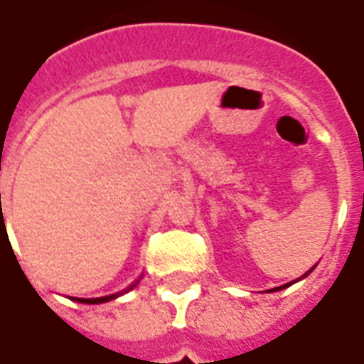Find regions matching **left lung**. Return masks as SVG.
Here are the masks:
<instances>
[{
  "mask_svg": "<svg viewBox=\"0 0 364 364\" xmlns=\"http://www.w3.org/2000/svg\"><path fill=\"white\" fill-rule=\"evenodd\" d=\"M311 270H314V268H311ZM309 270V272H311ZM309 272H307V274H309ZM306 274V276H307ZM306 276H304V278H306ZM291 284H294V282H291ZM291 284H286V286H279V288H274V291H278V289H284V288H288V286H291Z\"/></svg>",
  "mask_w": 364,
  "mask_h": 364,
  "instance_id": "8db88e82",
  "label": "left lung"
}]
</instances>
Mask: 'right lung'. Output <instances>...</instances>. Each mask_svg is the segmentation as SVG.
<instances>
[{
    "instance_id": "1",
    "label": "right lung",
    "mask_w": 364,
    "mask_h": 364,
    "mask_svg": "<svg viewBox=\"0 0 364 364\" xmlns=\"http://www.w3.org/2000/svg\"><path fill=\"white\" fill-rule=\"evenodd\" d=\"M134 288V286H132ZM129 288V289H132ZM116 296H106V297H94V299H82V297H73L76 301H80V304H104V301H108V299H114Z\"/></svg>"
}]
</instances>
